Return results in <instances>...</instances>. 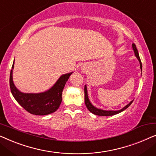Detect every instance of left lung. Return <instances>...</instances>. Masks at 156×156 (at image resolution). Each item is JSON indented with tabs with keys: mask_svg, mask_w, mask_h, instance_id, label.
Here are the masks:
<instances>
[{
	"mask_svg": "<svg viewBox=\"0 0 156 156\" xmlns=\"http://www.w3.org/2000/svg\"><path fill=\"white\" fill-rule=\"evenodd\" d=\"M132 48H133V50L134 52V54H135V56L136 57V58L138 59V60L139 61L140 68V69H141V71H142L141 61H140L139 55H138V50H137V49H136V44H132ZM84 102H85V104H86L87 108H88V110L89 111V112L92 113V114H95V115H98V116H113V115L117 114H119V113L122 112L123 111H124L125 109H126V108L129 107V106L132 104V102H133V100H132V101L130 102L129 104H128L127 105H126L124 107L122 108L120 110H118V111H112V110L106 111V110L100 109V108H98L97 107H95V106L94 105H92V104H91V101H89V97H88V92H87V85H85V86H84Z\"/></svg>",
	"mask_w": 156,
	"mask_h": 156,
	"instance_id": "8db88e82",
	"label": "left lung"
}]
</instances>
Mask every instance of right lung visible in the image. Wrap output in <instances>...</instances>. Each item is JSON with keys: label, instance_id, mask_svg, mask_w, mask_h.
<instances>
[{"label": "right lung", "instance_id": "right-lung-1", "mask_svg": "<svg viewBox=\"0 0 156 156\" xmlns=\"http://www.w3.org/2000/svg\"><path fill=\"white\" fill-rule=\"evenodd\" d=\"M14 62L10 74V88L15 99L27 112L34 115L43 116L56 112L62 100V91L73 72L62 74L50 89L40 93H23L17 89L12 80Z\"/></svg>", "mask_w": 156, "mask_h": 156}]
</instances>
